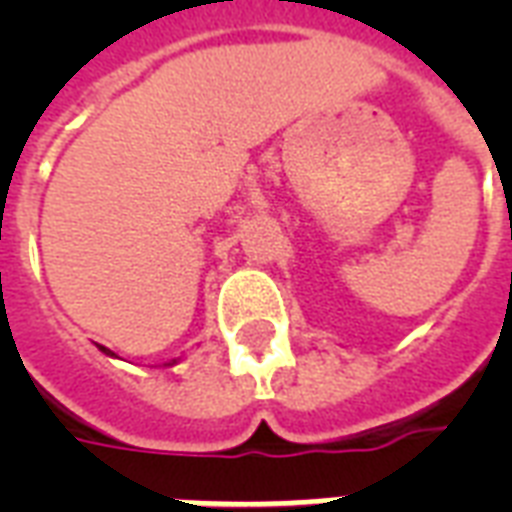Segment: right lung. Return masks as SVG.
<instances>
[{"mask_svg": "<svg viewBox=\"0 0 512 512\" xmlns=\"http://www.w3.org/2000/svg\"><path fill=\"white\" fill-rule=\"evenodd\" d=\"M100 350H103V353H108V356H114V353H111V350H108V348H103V345H100Z\"/></svg>", "mask_w": 512, "mask_h": 512, "instance_id": "1", "label": "right lung"}]
</instances>
